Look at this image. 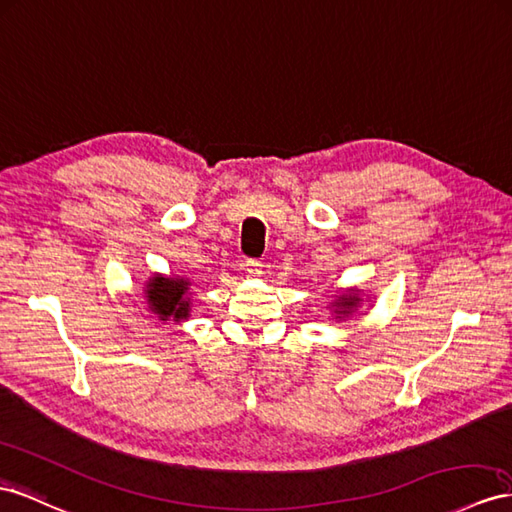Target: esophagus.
<instances>
[{
	"label": "esophagus",
	"instance_id": "esophagus-1",
	"mask_svg": "<svg viewBox=\"0 0 512 512\" xmlns=\"http://www.w3.org/2000/svg\"><path fill=\"white\" fill-rule=\"evenodd\" d=\"M261 268H264V266H261L259 261H255V259L246 261V264H244V272L248 274V277H259V274L264 272V270H261Z\"/></svg>",
	"mask_w": 512,
	"mask_h": 512
}]
</instances>
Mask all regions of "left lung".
Segmentation results:
<instances>
[{
	"label": "left lung",
	"instance_id": "obj_1",
	"mask_svg": "<svg viewBox=\"0 0 512 512\" xmlns=\"http://www.w3.org/2000/svg\"><path fill=\"white\" fill-rule=\"evenodd\" d=\"M363 303V290L359 287H348V290H339V294L333 296V303H331V313H333V320H346L350 318L352 313H355Z\"/></svg>",
	"mask_w": 512,
	"mask_h": 512
}]
</instances>
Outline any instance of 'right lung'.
Here are the masks:
<instances>
[{
	"instance_id": "obj_1",
	"label": "right lung",
	"mask_w": 512,
	"mask_h": 512,
	"mask_svg": "<svg viewBox=\"0 0 512 512\" xmlns=\"http://www.w3.org/2000/svg\"><path fill=\"white\" fill-rule=\"evenodd\" d=\"M190 285L192 283L186 277H175V274L166 277V274L153 272L142 287L144 303L157 320L183 322L190 318L192 311Z\"/></svg>"
}]
</instances>
